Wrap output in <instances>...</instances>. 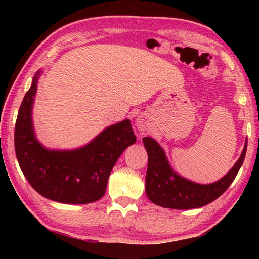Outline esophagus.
<instances>
[{"mask_svg":"<svg viewBox=\"0 0 259 259\" xmlns=\"http://www.w3.org/2000/svg\"><path fill=\"white\" fill-rule=\"evenodd\" d=\"M136 125H137V129H138L140 133H144V131L149 129V122H148V120L145 117H141V115L137 118Z\"/></svg>","mask_w":259,"mask_h":259,"instance_id":"34e87169","label":"esophagus"}]
</instances>
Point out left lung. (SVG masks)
I'll return each instance as SVG.
<instances>
[{"instance_id":"obj_1","label":"left lung","mask_w":259,"mask_h":259,"mask_svg":"<svg viewBox=\"0 0 259 259\" xmlns=\"http://www.w3.org/2000/svg\"><path fill=\"white\" fill-rule=\"evenodd\" d=\"M148 152V169L146 175V194L149 200L163 208L192 209L200 208L216 200L227 190L237 176L244 162L247 140L239 159L222 179L212 184H198L177 174L170 166L163 148L158 142L145 137L142 138Z\"/></svg>"}]
</instances>
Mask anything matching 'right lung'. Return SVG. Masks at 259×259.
Here are the masks:
<instances>
[{"label":"right lung","instance_id":"add662e5","mask_svg":"<svg viewBox=\"0 0 259 259\" xmlns=\"http://www.w3.org/2000/svg\"><path fill=\"white\" fill-rule=\"evenodd\" d=\"M41 73L38 70L33 76L16 119L14 146L20 168L33 188L48 199L75 205L97 201L106 192L109 176L121 153L137 140L130 120L107 126L75 149L46 148L36 138L32 118Z\"/></svg>","mask_w":259,"mask_h":259}]
</instances>
